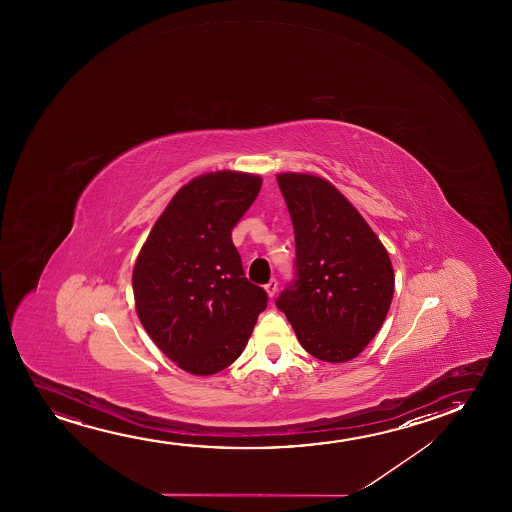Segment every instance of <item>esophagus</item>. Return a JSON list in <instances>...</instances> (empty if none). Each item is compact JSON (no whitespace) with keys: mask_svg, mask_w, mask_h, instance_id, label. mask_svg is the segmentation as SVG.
Masks as SVG:
<instances>
[{"mask_svg":"<svg viewBox=\"0 0 512 512\" xmlns=\"http://www.w3.org/2000/svg\"><path fill=\"white\" fill-rule=\"evenodd\" d=\"M266 290L269 297H274L276 292H278V280H276V278H271V280L267 281Z\"/></svg>","mask_w":512,"mask_h":512,"instance_id":"obj_1","label":"esophagus"}]
</instances>
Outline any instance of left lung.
Wrapping results in <instances>:
<instances>
[{
	"instance_id": "8db88e82",
	"label": "left lung",
	"mask_w": 512,
	"mask_h": 512,
	"mask_svg": "<svg viewBox=\"0 0 512 512\" xmlns=\"http://www.w3.org/2000/svg\"><path fill=\"white\" fill-rule=\"evenodd\" d=\"M294 224V280L276 299L309 355L341 364L385 322L393 267L362 215L318 176L278 175Z\"/></svg>"
}]
</instances>
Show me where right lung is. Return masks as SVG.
<instances>
[{"mask_svg": "<svg viewBox=\"0 0 512 512\" xmlns=\"http://www.w3.org/2000/svg\"><path fill=\"white\" fill-rule=\"evenodd\" d=\"M260 176L203 175L176 192L133 271L140 322L159 350L197 376L245 350L267 292L245 276L232 229L259 196Z\"/></svg>", "mask_w": 512, "mask_h": 512, "instance_id": "1", "label": "right lung"}]
</instances>
